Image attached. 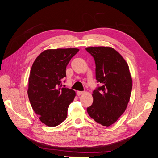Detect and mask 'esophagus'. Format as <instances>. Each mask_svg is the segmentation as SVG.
<instances>
[{
  "mask_svg": "<svg viewBox=\"0 0 158 158\" xmlns=\"http://www.w3.org/2000/svg\"><path fill=\"white\" fill-rule=\"evenodd\" d=\"M84 93V92H83V91H78V92H77V95H80L83 94Z\"/></svg>",
  "mask_w": 158,
  "mask_h": 158,
  "instance_id": "34e87169",
  "label": "esophagus"
}]
</instances>
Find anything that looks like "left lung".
Returning a JSON list of instances; mask_svg holds the SVG:
<instances>
[{
	"label": "left lung",
	"mask_w": 158,
	"mask_h": 158,
	"mask_svg": "<svg viewBox=\"0 0 158 158\" xmlns=\"http://www.w3.org/2000/svg\"><path fill=\"white\" fill-rule=\"evenodd\" d=\"M95 63L98 86L94 90V102L87 108L90 117L103 126L115 123L127 109L132 80L125 60L113 48L89 47L85 48Z\"/></svg>",
	"instance_id": "8db88e82"
}]
</instances>
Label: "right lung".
Returning a JSON list of instances; mask_svg holds the SVG:
<instances>
[{"instance_id":"right-lung-1","label":"right lung","mask_w":158,"mask_h":158,"mask_svg":"<svg viewBox=\"0 0 158 158\" xmlns=\"http://www.w3.org/2000/svg\"><path fill=\"white\" fill-rule=\"evenodd\" d=\"M78 49H48L33 63L27 94L33 111L48 127H56L67 117L68 108L76 95L73 89L62 87L66 68Z\"/></svg>"}]
</instances>
